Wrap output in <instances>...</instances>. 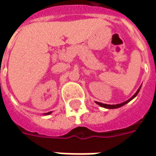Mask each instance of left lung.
Instances as JSON below:
<instances>
[{"label": "left lung", "mask_w": 156, "mask_h": 156, "mask_svg": "<svg viewBox=\"0 0 156 156\" xmlns=\"http://www.w3.org/2000/svg\"><path fill=\"white\" fill-rule=\"evenodd\" d=\"M141 87L138 88V90L136 91V93L130 98V99H129L128 101H124V102H122V103H120V104H115V105H110V104H104V103H101V102H98V101H95L97 104L99 105V106H101V107H102V108H108V109H114V108H121V107H122V106H124L125 104H127L128 102H129L131 100H133L134 98H135V96L138 94V93H139V91H140V89H141Z\"/></svg>", "instance_id": "obj_1"}]
</instances>
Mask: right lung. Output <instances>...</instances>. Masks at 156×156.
I'll use <instances>...</instances> for the list:
<instances>
[{"label": "right lung", "instance_id": "right-lung-1", "mask_svg": "<svg viewBox=\"0 0 156 156\" xmlns=\"http://www.w3.org/2000/svg\"><path fill=\"white\" fill-rule=\"evenodd\" d=\"M51 113H52V112H48V113H46L45 115H50Z\"/></svg>", "mask_w": 156, "mask_h": 156}]
</instances>
